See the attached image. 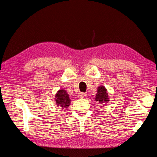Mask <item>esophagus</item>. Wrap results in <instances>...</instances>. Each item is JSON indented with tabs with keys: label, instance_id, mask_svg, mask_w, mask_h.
Returning <instances> with one entry per match:
<instances>
[{
	"label": "esophagus",
	"instance_id": "obj_1",
	"mask_svg": "<svg viewBox=\"0 0 157 157\" xmlns=\"http://www.w3.org/2000/svg\"><path fill=\"white\" fill-rule=\"evenodd\" d=\"M86 94H84V93H79L78 95L79 98H86Z\"/></svg>",
	"mask_w": 157,
	"mask_h": 157
}]
</instances>
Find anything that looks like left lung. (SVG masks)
Returning a JSON list of instances; mask_svg holds the SVG:
<instances>
[{"instance_id": "1", "label": "left lung", "mask_w": 157, "mask_h": 157, "mask_svg": "<svg viewBox=\"0 0 157 157\" xmlns=\"http://www.w3.org/2000/svg\"><path fill=\"white\" fill-rule=\"evenodd\" d=\"M95 102H98L99 105H107L109 102V97L107 89L105 88V86H99L97 89L96 95L95 98Z\"/></svg>"}]
</instances>
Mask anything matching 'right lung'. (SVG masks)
<instances>
[{
	"label": "right lung",
	"instance_id": "obj_1",
	"mask_svg": "<svg viewBox=\"0 0 157 157\" xmlns=\"http://www.w3.org/2000/svg\"><path fill=\"white\" fill-rule=\"evenodd\" d=\"M55 101L57 107H59V109H63L64 108H67L69 107L71 100L66 90L60 89L55 94Z\"/></svg>",
	"mask_w": 157,
	"mask_h": 157
}]
</instances>
